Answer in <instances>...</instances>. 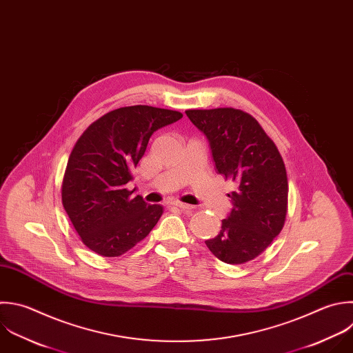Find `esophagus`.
<instances>
[{
	"label": "esophagus",
	"instance_id": "esophagus-1",
	"mask_svg": "<svg viewBox=\"0 0 353 353\" xmlns=\"http://www.w3.org/2000/svg\"><path fill=\"white\" fill-rule=\"evenodd\" d=\"M174 207L181 208V210H183V211H190V210L194 208L193 205H189V204H185V203H174Z\"/></svg>",
	"mask_w": 353,
	"mask_h": 353
}]
</instances>
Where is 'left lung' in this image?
<instances>
[{
  "mask_svg": "<svg viewBox=\"0 0 353 353\" xmlns=\"http://www.w3.org/2000/svg\"><path fill=\"white\" fill-rule=\"evenodd\" d=\"M205 134L219 174L234 182L233 208L219 233L205 241L222 262L240 265L262 254L281 232L288 208L283 157L261 124L233 108L186 110Z\"/></svg>",
  "mask_w": 353,
  "mask_h": 353,
  "instance_id": "left-lung-1",
  "label": "left lung"
}]
</instances>
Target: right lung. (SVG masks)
<instances>
[{
    "mask_svg": "<svg viewBox=\"0 0 353 353\" xmlns=\"http://www.w3.org/2000/svg\"><path fill=\"white\" fill-rule=\"evenodd\" d=\"M146 105L112 110L76 142L62 182V204L81 241L102 256H120L143 240L164 212L127 183L154 131L182 119Z\"/></svg>",
    "mask_w": 353,
    "mask_h": 353,
    "instance_id": "add662e5",
    "label": "right lung"
}]
</instances>
